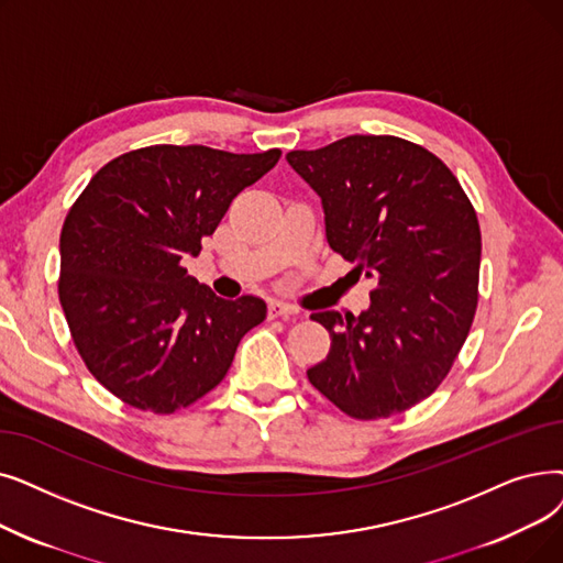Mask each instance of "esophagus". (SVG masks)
Instances as JSON below:
<instances>
[{"label": "esophagus", "instance_id": "1", "mask_svg": "<svg viewBox=\"0 0 563 563\" xmlns=\"http://www.w3.org/2000/svg\"><path fill=\"white\" fill-rule=\"evenodd\" d=\"M291 314H299V308L289 306L285 301H278V299L268 301V317H291Z\"/></svg>", "mask_w": 563, "mask_h": 563}]
</instances>
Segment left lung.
Wrapping results in <instances>:
<instances>
[{
    "instance_id": "left-lung-1",
    "label": "left lung",
    "mask_w": 563,
    "mask_h": 563,
    "mask_svg": "<svg viewBox=\"0 0 563 563\" xmlns=\"http://www.w3.org/2000/svg\"><path fill=\"white\" fill-rule=\"evenodd\" d=\"M317 192L329 246L375 280L358 317L314 312L331 350L310 384L352 419L400 413L442 384L467 340L481 268L478 218L451 169L394 135L289 152Z\"/></svg>"
}]
</instances>
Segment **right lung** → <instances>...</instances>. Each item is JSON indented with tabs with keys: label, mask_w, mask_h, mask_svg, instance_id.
<instances>
[{
	"label": "right lung",
	"mask_w": 563,
	"mask_h": 563,
	"mask_svg": "<svg viewBox=\"0 0 563 563\" xmlns=\"http://www.w3.org/2000/svg\"><path fill=\"white\" fill-rule=\"evenodd\" d=\"M278 158L280 150L144 146L103 165L70 207L59 301L89 373L126 405L173 413L200 400L264 322L262 299L216 297L184 260Z\"/></svg>",
	"instance_id": "right-lung-1"
}]
</instances>
